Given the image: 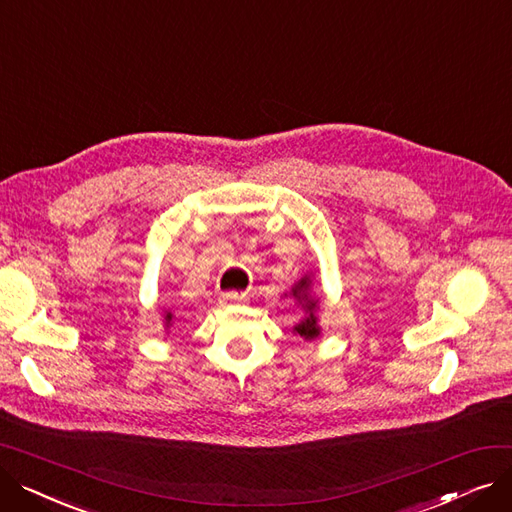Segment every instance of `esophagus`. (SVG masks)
<instances>
[{"mask_svg": "<svg viewBox=\"0 0 512 512\" xmlns=\"http://www.w3.org/2000/svg\"><path fill=\"white\" fill-rule=\"evenodd\" d=\"M242 297H245V292H238V290H228V292H222V294H220V303H224V305H230V303L242 301Z\"/></svg>", "mask_w": 512, "mask_h": 512, "instance_id": "esophagus-1", "label": "esophagus"}]
</instances>
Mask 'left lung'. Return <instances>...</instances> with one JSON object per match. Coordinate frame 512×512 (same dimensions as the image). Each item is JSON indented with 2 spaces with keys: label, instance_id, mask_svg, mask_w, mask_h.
<instances>
[{
  "label": "left lung",
  "instance_id": "obj_1",
  "mask_svg": "<svg viewBox=\"0 0 512 512\" xmlns=\"http://www.w3.org/2000/svg\"><path fill=\"white\" fill-rule=\"evenodd\" d=\"M307 290H309V280L307 278L301 280L297 286L292 288V294L303 303V309L307 311V317L294 330H297V334H301L305 340H311V338H315L319 334V328L315 324V315H313L317 303L309 299V292Z\"/></svg>",
  "mask_w": 512,
  "mask_h": 512
}]
</instances>
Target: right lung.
Here are the masks:
<instances>
[{
	"label": "right lung",
	"instance_id": "add662e5",
	"mask_svg": "<svg viewBox=\"0 0 512 512\" xmlns=\"http://www.w3.org/2000/svg\"><path fill=\"white\" fill-rule=\"evenodd\" d=\"M166 321L170 324V321H172V313H168V315H166Z\"/></svg>",
	"mask_w": 512,
	"mask_h": 512
}]
</instances>
